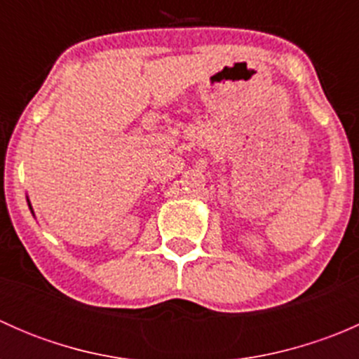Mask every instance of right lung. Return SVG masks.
<instances>
[{
	"instance_id": "add662e5",
	"label": "right lung",
	"mask_w": 359,
	"mask_h": 359,
	"mask_svg": "<svg viewBox=\"0 0 359 359\" xmlns=\"http://www.w3.org/2000/svg\"><path fill=\"white\" fill-rule=\"evenodd\" d=\"M27 205H29V208H31V212H32V206H31V203H29V200H27ZM34 213V212H32Z\"/></svg>"
}]
</instances>
